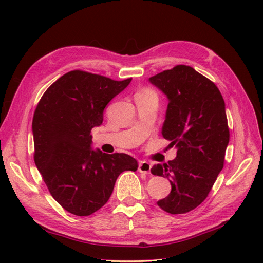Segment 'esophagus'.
<instances>
[{
  "label": "esophagus",
  "mask_w": 263,
  "mask_h": 263,
  "mask_svg": "<svg viewBox=\"0 0 263 263\" xmlns=\"http://www.w3.org/2000/svg\"><path fill=\"white\" fill-rule=\"evenodd\" d=\"M139 172L144 173V174H150V170H152V164L148 163L146 160H142L139 163Z\"/></svg>",
  "instance_id": "1"
}]
</instances>
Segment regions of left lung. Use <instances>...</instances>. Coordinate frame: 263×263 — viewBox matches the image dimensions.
Masks as SVG:
<instances>
[{
	"mask_svg": "<svg viewBox=\"0 0 263 263\" xmlns=\"http://www.w3.org/2000/svg\"><path fill=\"white\" fill-rule=\"evenodd\" d=\"M149 82L168 99L161 135L177 149L175 159L152 168L172 185L157 204L173 215L185 214L203 202L224 167L230 142L225 102L215 83L191 66L176 65Z\"/></svg>",
	"mask_w": 263,
	"mask_h": 263,
	"instance_id": "left-lung-1",
	"label": "left lung"
}]
</instances>
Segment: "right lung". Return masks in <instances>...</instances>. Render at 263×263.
Returning a JSON list of instances; mask_svg holds the SVG:
<instances>
[{
  "mask_svg": "<svg viewBox=\"0 0 263 263\" xmlns=\"http://www.w3.org/2000/svg\"><path fill=\"white\" fill-rule=\"evenodd\" d=\"M130 79L115 81L83 71L65 73L39 100L32 119L35 164L52 197L76 216H89L107 202L117 177L138 170L126 154L92 149L91 130Z\"/></svg>",
  "mask_w": 263,
  "mask_h": 263,
  "instance_id": "1",
  "label": "right lung"
}]
</instances>
